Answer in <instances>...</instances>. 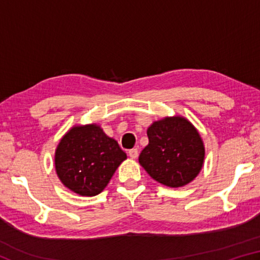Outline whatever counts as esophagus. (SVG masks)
Returning a JSON list of instances; mask_svg holds the SVG:
<instances>
[{"label":"esophagus","mask_w":260,"mask_h":260,"mask_svg":"<svg viewBox=\"0 0 260 260\" xmlns=\"http://www.w3.org/2000/svg\"><path fill=\"white\" fill-rule=\"evenodd\" d=\"M128 156L132 158V159H135V158H138L139 156V151L138 149H131V150L128 151Z\"/></svg>","instance_id":"34e87169"}]
</instances>
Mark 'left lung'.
<instances>
[{"mask_svg": "<svg viewBox=\"0 0 260 260\" xmlns=\"http://www.w3.org/2000/svg\"><path fill=\"white\" fill-rule=\"evenodd\" d=\"M149 143L139 162L150 177L171 188L182 187L197 177L205 149L199 132L183 117H166L147 131Z\"/></svg>", "mask_w": 260, "mask_h": 260, "instance_id": "left-lung-1", "label": "left lung"}]
</instances>
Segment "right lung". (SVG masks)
Instances as JSON below:
<instances>
[{
	"mask_svg": "<svg viewBox=\"0 0 260 260\" xmlns=\"http://www.w3.org/2000/svg\"><path fill=\"white\" fill-rule=\"evenodd\" d=\"M127 158L116 140L99 125L74 126L57 146L56 173L65 187L81 196H95Z\"/></svg>",
	"mask_w": 260,
	"mask_h": 260,
	"instance_id": "1",
	"label": "right lung"
}]
</instances>
